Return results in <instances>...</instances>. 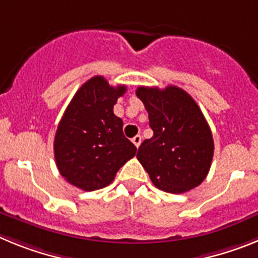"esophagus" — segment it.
<instances>
[{
    "instance_id": "34e87169",
    "label": "esophagus",
    "mask_w": 258,
    "mask_h": 258,
    "mask_svg": "<svg viewBox=\"0 0 258 258\" xmlns=\"http://www.w3.org/2000/svg\"><path fill=\"white\" fill-rule=\"evenodd\" d=\"M132 142H133L134 145H136V147H140L141 142H142V137H141L140 134H138V136H136L133 138V140H132Z\"/></svg>"
}]
</instances>
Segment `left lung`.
Segmentation results:
<instances>
[{
	"label": "left lung",
	"mask_w": 258,
	"mask_h": 258,
	"mask_svg": "<svg viewBox=\"0 0 258 258\" xmlns=\"http://www.w3.org/2000/svg\"><path fill=\"white\" fill-rule=\"evenodd\" d=\"M149 112L154 136L137 157L157 188L182 194L199 186L211 168L214 143L197 102L178 86L137 89Z\"/></svg>",
	"instance_id": "obj_1"
}]
</instances>
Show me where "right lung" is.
<instances>
[{"mask_svg":"<svg viewBox=\"0 0 258 258\" xmlns=\"http://www.w3.org/2000/svg\"><path fill=\"white\" fill-rule=\"evenodd\" d=\"M126 86L109 85L103 76L88 80L77 90L59 121L54 157L59 173L84 191L108 186L117 170L137 154L113 113Z\"/></svg>","mask_w":258,"mask_h":258,"instance_id":"right-lung-1","label":"right lung"}]
</instances>
